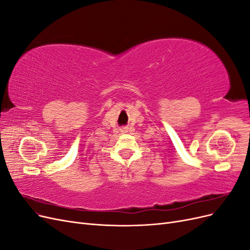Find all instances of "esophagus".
<instances>
[{"label": "esophagus", "mask_w": 250, "mask_h": 250, "mask_svg": "<svg viewBox=\"0 0 250 250\" xmlns=\"http://www.w3.org/2000/svg\"><path fill=\"white\" fill-rule=\"evenodd\" d=\"M120 132H121V133H127V132H129V128H128V127H122V128H120Z\"/></svg>", "instance_id": "obj_1"}]
</instances>
